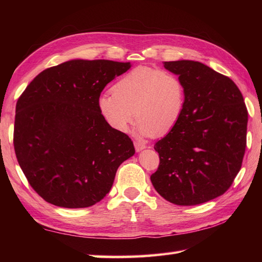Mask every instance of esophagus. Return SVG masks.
I'll return each instance as SVG.
<instances>
[{
  "mask_svg": "<svg viewBox=\"0 0 262 262\" xmlns=\"http://www.w3.org/2000/svg\"><path fill=\"white\" fill-rule=\"evenodd\" d=\"M134 145H135L136 152H140V151H142V149L146 148V144L145 143H142V142H138V141L134 142Z\"/></svg>",
  "mask_w": 262,
  "mask_h": 262,
  "instance_id": "esophagus-1",
  "label": "esophagus"
}]
</instances>
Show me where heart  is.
I'll use <instances>...</instances> for the list:
<instances>
[{
  "label": "heart",
  "instance_id": "obj_1",
  "mask_svg": "<svg viewBox=\"0 0 262 262\" xmlns=\"http://www.w3.org/2000/svg\"><path fill=\"white\" fill-rule=\"evenodd\" d=\"M186 86L179 75L149 66H138L115 83L113 93L98 99L103 120L117 132H126L137 119L141 136H163L179 122L185 110Z\"/></svg>",
  "mask_w": 262,
  "mask_h": 262
}]
</instances>
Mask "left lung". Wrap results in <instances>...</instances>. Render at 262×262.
I'll list each match as a JSON object with an SVG mask.
<instances>
[{"mask_svg":"<svg viewBox=\"0 0 262 262\" xmlns=\"http://www.w3.org/2000/svg\"><path fill=\"white\" fill-rule=\"evenodd\" d=\"M186 86L179 122L154 145L160 164L152 185L168 202L199 205L223 194L241 169L248 110L230 77L193 60L164 62Z\"/></svg>","mask_w":262,"mask_h":262,"instance_id":"1","label":"left lung"}]
</instances>
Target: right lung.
I'll return each mask as SVG.
<instances>
[{
	"mask_svg": "<svg viewBox=\"0 0 262 262\" xmlns=\"http://www.w3.org/2000/svg\"><path fill=\"white\" fill-rule=\"evenodd\" d=\"M130 63L73 59L33 79L15 107L13 145L29 185L47 203L84 208L100 202L119 165L135 153L98 110L104 86Z\"/></svg>",
	"mask_w": 262,
	"mask_h": 262,
	"instance_id": "1",
	"label": "right lung"
}]
</instances>
